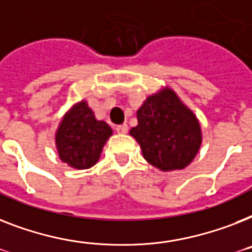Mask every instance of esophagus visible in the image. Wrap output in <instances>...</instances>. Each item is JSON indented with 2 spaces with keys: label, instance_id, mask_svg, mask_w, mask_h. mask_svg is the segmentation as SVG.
Masks as SVG:
<instances>
[{
  "label": "esophagus",
  "instance_id": "esophagus-1",
  "mask_svg": "<svg viewBox=\"0 0 252 252\" xmlns=\"http://www.w3.org/2000/svg\"><path fill=\"white\" fill-rule=\"evenodd\" d=\"M116 132L120 133V134H126L128 132V126L126 124H122V126H116Z\"/></svg>",
  "mask_w": 252,
  "mask_h": 252
}]
</instances>
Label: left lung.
Wrapping results in <instances>:
<instances>
[{
    "label": "left lung",
    "instance_id": "left-lung-1",
    "mask_svg": "<svg viewBox=\"0 0 252 252\" xmlns=\"http://www.w3.org/2000/svg\"><path fill=\"white\" fill-rule=\"evenodd\" d=\"M137 120L129 134L140 144L146 161L159 171L184 169L197 157L203 140L199 120L169 87L145 99Z\"/></svg>",
    "mask_w": 252,
    "mask_h": 252
}]
</instances>
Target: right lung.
Wrapping results in <instances>:
<instances>
[{
    "instance_id": "add662e5",
    "label": "right lung",
    "mask_w": 252,
    "mask_h": 252,
    "mask_svg": "<svg viewBox=\"0 0 252 252\" xmlns=\"http://www.w3.org/2000/svg\"><path fill=\"white\" fill-rule=\"evenodd\" d=\"M112 136L111 126L97 120L85 99L76 102L63 115L55 132V147L59 159L75 169L93 167Z\"/></svg>"
}]
</instances>
